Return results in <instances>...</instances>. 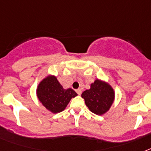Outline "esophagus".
I'll return each mask as SVG.
<instances>
[{"mask_svg":"<svg viewBox=\"0 0 151 151\" xmlns=\"http://www.w3.org/2000/svg\"><path fill=\"white\" fill-rule=\"evenodd\" d=\"M76 92H77L78 95H81V88H78V89L76 90Z\"/></svg>","mask_w":151,"mask_h":151,"instance_id":"1","label":"esophagus"}]
</instances>
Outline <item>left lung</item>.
Masks as SVG:
<instances>
[{"instance_id":"left-lung-1","label":"left lung","mask_w":151,"mask_h":151,"mask_svg":"<svg viewBox=\"0 0 151 151\" xmlns=\"http://www.w3.org/2000/svg\"><path fill=\"white\" fill-rule=\"evenodd\" d=\"M81 97L84 98L90 111L97 115H102L112 105L114 92L110 85L97 79L91 85L90 89L83 92Z\"/></svg>"}]
</instances>
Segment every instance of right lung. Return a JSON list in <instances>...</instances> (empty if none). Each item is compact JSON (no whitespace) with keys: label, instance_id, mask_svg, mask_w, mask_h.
<instances>
[{"label":"right lung","instance_id":"add662e5","mask_svg":"<svg viewBox=\"0 0 151 151\" xmlns=\"http://www.w3.org/2000/svg\"><path fill=\"white\" fill-rule=\"evenodd\" d=\"M37 95L46 109L55 114L63 111L70 99L78 96L72 88L64 89L54 76H48L39 84Z\"/></svg>","mask_w":151,"mask_h":151}]
</instances>
